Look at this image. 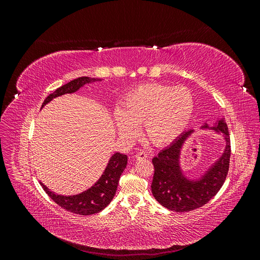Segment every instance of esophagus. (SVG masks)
<instances>
[{
    "label": "esophagus",
    "mask_w": 260,
    "mask_h": 260,
    "mask_svg": "<svg viewBox=\"0 0 260 260\" xmlns=\"http://www.w3.org/2000/svg\"><path fill=\"white\" fill-rule=\"evenodd\" d=\"M136 157H137V159H139V160L140 159H145V158H147V153L144 152V151H140V152L137 153Z\"/></svg>",
    "instance_id": "34e87169"
}]
</instances>
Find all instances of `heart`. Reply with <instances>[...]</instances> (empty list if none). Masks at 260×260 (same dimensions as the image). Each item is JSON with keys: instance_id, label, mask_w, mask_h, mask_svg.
I'll list each match as a JSON object with an SVG mask.
<instances>
[{"instance_id": "obj_1", "label": "heart", "mask_w": 260, "mask_h": 260, "mask_svg": "<svg viewBox=\"0 0 260 260\" xmlns=\"http://www.w3.org/2000/svg\"><path fill=\"white\" fill-rule=\"evenodd\" d=\"M194 109L191 91L159 83L140 85L130 91L115 112L116 127L122 136L137 135L144 123L145 136L152 143L172 142L184 130Z\"/></svg>"}]
</instances>
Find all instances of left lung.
Returning a JSON list of instances; mask_svg holds the SVG:
<instances>
[{"mask_svg": "<svg viewBox=\"0 0 260 260\" xmlns=\"http://www.w3.org/2000/svg\"><path fill=\"white\" fill-rule=\"evenodd\" d=\"M204 128H208V124H204ZM212 129L222 133L226 146L215 166L196 182L187 180L179 167L180 148L193 130L185 131L152 159L154 166L152 193L164 207L177 212L198 209L207 204L223 185L230 167L229 129L224 120H219L217 127H212Z\"/></svg>", "mask_w": 260, "mask_h": 260, "instance_id": "8db88e82", "label": "left lung"}]
</instances>
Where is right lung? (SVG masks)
I'll return each instance as SVG.
<instances>
[{
    "mask_svg": "<svg viewBox=\"0 0 260 260\" xmlns=\"http://www.w3.org/2000/svg\"><path fill=\"white\" fill-rule=\"evenodd\" d=\"M101 79L96 78H89V77H80L75 80L61 85L60 88L55 90L53 93L46 98L43 102L42 107L49 103L54 98H57L66 93H74L77 90H79L81 86L85 83L100 81ZM128 157L120 153H116L109 159V162L104 171V174L99 179L98 182L94 184L89 190L84 191L78 195L73 196H62L55 194L50 191L43 183L40 182L43 190L48 194L50 198L57 204L58 206L64 209L74 212L77 215L81 216H89L94 215L96 212L103 210L109 203L112 202L114 195L116 193L119 178L127 166Z\"/></svg>",
    "mask_w": 260,
    "mask_h": 260,
    "instance_id": "1",
    "label": "right lung"
}]
</instances>
